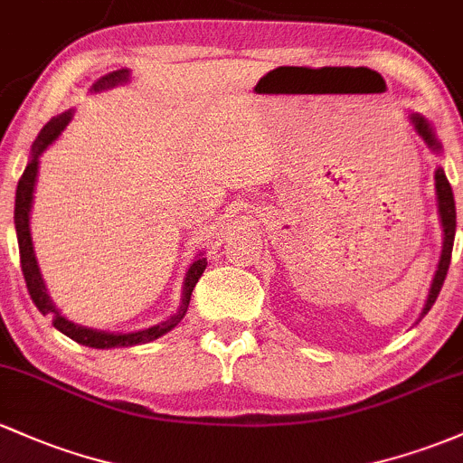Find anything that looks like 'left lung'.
I'll use <instances>...</instances> for the list:
<instances>
[{"label":"left lung","instance_id":"obj_1","mask_svg":"<svg viewBox=\"0 0 463 463\" xmlns=\"http://www.w3.org/2000/svg\"><path fill=\"white\" fill-rule=\"evenodd\" d=\"M409 121L412 130L417 132V137L426 143V147H429L430 152L441 154V143L439 138H437L435 128H432L429 118L421 117V114L417 112H409ZM435 196H437V213H439V222H441V256H439V262H437L435 276H432L429 296H426V302H424V309L420 313V320L430 311V307L435 305L437 296H439L441 285H444L446 273H449V267H450L452 242H455V227H457L455 196H452V187L441 165H437L435 170Z\"/></svg>","mask_w":463,"mask_h":463}]
</instances>
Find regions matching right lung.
<instances>
[{
	"label": "right lung",
	"mask_w": 463,
	"mask_h": 463,
	"mask_svg": "<svg viewBox=\"0 0 463 463\" xmlns=\"http://www.w3.org/2000/svg\"><path fill=\"white\" fill-rule=\"evenodd\" d=\"M130 81V71L121 68V71H114L99 77L97 81L90 86V92H103L110 90L114 86H123V83ZM74 110L61 112L59 117L51 118V121L43 126V130L39 132V137L34 138L31 158H28V165L24 170L22 178L17 183V192H14V232H17V242H19V260H22V271L24 280H26L28 293H31L33 302L37 305V309L43 316L52 317L54 329H59L63 335H68L71 340L79 342L83 346H90V349H121V346H137V345H147V342L158 340L161 335H165L167 331H172L178 322L185 317L187 307H190V298L194 287H196L198 278L203 276L207 267V258H203V251L196 253L190 269L185 271L183 278V293H181V305L172 313L167 320L158 322V325L147 326L141 331H128V333H112V331H101V329H90V326L77 325V322L68 320L61 311L57 309V305L52 302L51 293H48L46 282H43L42 269H39L37 256H34L33 247V233H31V212H33V198H34V185H37V172H39V156L61 137V132L66 130L68 123L72 121Z\"/></svg>",
	"instance_id": "add662e5"
}]
</instances>
